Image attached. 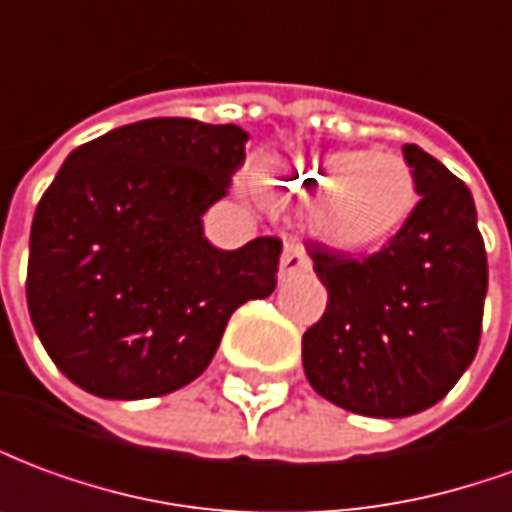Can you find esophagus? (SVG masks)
I'll list each match as a JSON object with an SVG mask.
<instances>
[{"label":"esophagus","mask_w":512,"mask_h":512,"mask_svg":"<svg viewBox=\"0 0 512 512\" xmlns=\"http://www.w3.org/2000/svg\"><path fill=\"white\" fill-rule=\"evenodd\" d=\"M308 270H311V259H308L303 242L300 239H289L284 245V256H281V278L308 273Z\"/></svg>","instance_id":"34e87169"}]
</instances>
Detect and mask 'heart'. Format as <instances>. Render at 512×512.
<instances>
[{
    "instance_id": "b5f03b06",
    "label": "heart",
    "mask_w": 512,
    "mask_h": 512,
    "mask_svg": "<svg viewBox=\"0 0 512 512\" xmlns=\"http://www.w3.org/2000/svg\"><path fill=\"white\" fill-rule=\"evenodd\" d=\"M267 184L314 204L320 234L339 248H369L408 220L416 201L411 168L397 154L322 151L281 159Z\"/></svg>"
}]
</instances>
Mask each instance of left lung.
<instances>
[{
	"instance_id": "obj_1",
	"label": "left lung",
	"mask_w": 512,
	"mask_h": 512,
	"mask_svg": "<svg viewBox=\"0 0 512 512\" xmlns=\"http://www.w3.org/2000/svg\"><path fill=\"white\" fill-rule=\"evenodd\" d=\"M402 157L422 195L372 256L308 245L328 306L303 333L314 391L344 411L380 419L419 413L477 355L488 259L469 187L419 146Z\"/></svg>"
}]
</instances>
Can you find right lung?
Returning a JSON list of instances; mask_svg holds the SVG:
<instances>
[{"label":"right lung","instance_id":"1","mask_svg":"<svg viewBox=\"0 0 512 512\" xmlns=\"http://www.w3.org/2000/svg\"><path fill=\"white\" fill-rule=\"evenodd\" d=\"M234 123L151 118L71 151L35 209L32 325L57 369L107 400H146L204 372L231 314L273 295L281 239L217 250L204 215L245 162Z\"/></svg>","mask_w":512,"mask_h":512}]
</instances>
